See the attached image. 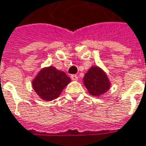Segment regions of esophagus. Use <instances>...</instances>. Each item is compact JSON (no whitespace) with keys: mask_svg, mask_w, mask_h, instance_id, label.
Segmentation results:
<instances>
[{"mask_svg":"<svg viewBox=\"0 0 146 146\" xmlns=\"http://www.w3.org/2000/svg\"><path fill=\"white\" fill-rule=\"evenodd\" d=\"M71 78L72 80H78V75H71Z\"/></svg>","mask_w":146,"mask_h":146,"instance_id":"obj_1","label":"esophagus"}]
</instances>
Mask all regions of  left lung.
I'll list each match as a JSON object with an SVG mask.
<instances>
[{"instance_id": "1", "label": "left lung", "mask_w": 146, "mask_h": 146, "mask_svg": "<svg viewBox=\"0 0 146 146\" xmlns=\"http://www.w3.org/2000/svg\"><path fill=\"white\" fill-rule=\"evenodd\" d=\"M84 84L89 93L95 97L103 94L110 87L106 74L98 67H92L85 74Z\"/></svg>"}]
</instances>
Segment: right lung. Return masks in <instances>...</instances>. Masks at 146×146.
<instances>
[{
  "label": "right lung",
  "instance_id": "right-lung-1",
  "mask_svg": "<svg viewBox=\"0 0 146 146\" xmlns=\"http://www.w3.org/2000/svg\"><path fill=\"white\" fill-rule=\"evenodd\" d=\"M70 82L71 78L64 71L49 67L38 73L33 81V88L40 98L45 101H52L58 98Z\"/></svg>",
  "mask_w": 146,
  "mask_h": 146
}]
</instances>
